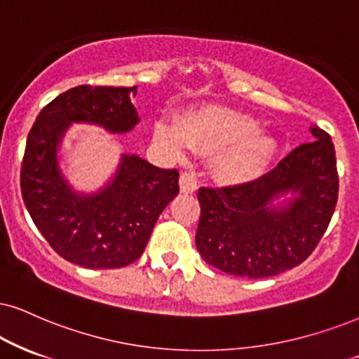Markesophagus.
Returning a JSON list of instances; mask_svg holds the SVG:
<instances>
[{"label": "esophagus", "mask_w": 359, "mask_h": 359, "mask_svg": "<svg viewBox=\"0 0 359 359\" xmlns=\"http://www.w3.org/2000/svg\"><path fill=\"white\" fill-rule=\"evenodd\" d=\"M180 189L183 194H193L198 189L196 178L193 172H181L180 176Z\"/></svg>", "instance_id": "1"}]
</instances>
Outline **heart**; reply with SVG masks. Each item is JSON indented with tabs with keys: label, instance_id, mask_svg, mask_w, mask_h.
<instances>
[{
	"label": "heart",
	"instance_id": "heart-1",
	"mask_svg": "<svg viewBox=\"0 0 359 359\" xmlns=\"http://www.w3.org/2000/svg\"><path fill=\"white\" fill-rule=\"evenodd\" d=\"M253 118L228 108H205L189 114L175 128L165 121L154 126V140L165 144L176 156L184 149L219 151L216 172L233 184L250 183L263 175L276 153V140L256 130Z\"/></svg>",
	"mask_w": 359,
	"mask_h": 359
}]
</instances>
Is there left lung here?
<instances>
[{"instance_id": "8db88e82", "label": "left lung", "mask_w": 359, "mask_h": 359, "mask_svg": "<svg viewBox=\"0 0 359 359\" xmlns=\"http://www.w3.org/2000/svg\"><path fill=\"white\" fill-rule=\"evenodd\" d=\"M315 141L241 187L200 188L196 248L211 266L240 278H269L303 263L328 228L338 201L334 146Z\"/></svg>"}]
</instances>
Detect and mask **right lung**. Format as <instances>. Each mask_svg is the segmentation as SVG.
Wrapping results in <instances>:
<instances>
[{
    "instance_id": "add662e5",
    "label": "right lung",
    "mask_w": 359,
    "mask_h": 359,
    "mask_svg": "<svg viewBox=\"0 0 359 359\" xmlns=\"http://www.w3.org/2000/svg\"><path fill=\"white\" fill-rule=\"evenodd\" d=\"M136 86L83 85L61 93L38 114L31 128L21 194L26 210L57 255L90 269L123 268L143 255L163 210L180 193V172L153 166L138 154L123 153L103 187L79 191L61 166L66 131L95 125L111 135L136 128L131 103Z\"/></svg>"
}]
</instances>
